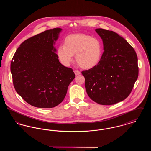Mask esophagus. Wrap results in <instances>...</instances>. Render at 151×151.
Listing matches in <instances>:
<instances>
[{
    "mask_svg": "<svg viewBox=\"0 0 151 151\" xmlns=\"http://www.w3.org/2000/svg\"><path fill=\"white\" fill-rule=\"evenodd\" d=\"M74 73H75V75H79L80 74V72L79 71H78V70H75V71H74Z\"/></svg>",
    "mask_w": 151,
    "mask_h": 151,
    "instance_id": "esophagus-1",
    "label": "esophagus"
}]
</instances>
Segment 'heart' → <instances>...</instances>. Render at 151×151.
I'll return each mask as SVG.
<instances>
[{
	"mask_svg": "<svg viewBox=\"0 0 151 151\" xmlns=\"http://www.w3.org/2000/svg\"><path fill=\"white\" fill-rule=\"evenodd\" d=\"M102 45L100 41L83 33L72 34L67 36L64 46H59L57 57L61 63L69 66L75 55L76 62L81 68L91 69L99 65L102 55Z\"/></svg>",
	"mask_w": 151,
	"mask_h": 151,
	"instance_id": "obj_1",
	"label": "heart"
}]
</instances>
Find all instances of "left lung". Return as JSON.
<instances>
[{"instance_id": "obj_1", "label": "left lung", "mask_w": 151, "mask_h": 151, "mask_svg": "<svg viewBox=\"0 0 151 151\" xmlns=\"http://www.w3.org/2000/svg\"><path fill=\"white\" fill-rule=\"evenodd\" d=\"M104 52L99 65L81 72L91 100L111 105L126 99L138 77L137 57L134 48L113 31L99 28Z\"/></svg>"}]
</instances>
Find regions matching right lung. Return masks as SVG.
Returning a JSON list of instances; mask_svg holds the SVG:
<instances>
[{
	"label": "right lung",
	"instance_id": "obj_1",
	"mask_svg": "<svg viewBox=\"0 0 151 151\" xmlns=\"http://www.w3.org/2000/svg\"><path fill=\"white\" fill-rule=\"evenodd\" d=\"M62 30H45L26 40L12 58L11 72L14 89L35 107L57 106L75 78L72 68L62 65L55 52L54 45Z\"/></svg>",
	"mask_w": 151,
	"mask_h": 151
}]
</instances>
